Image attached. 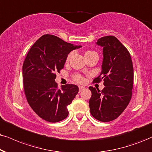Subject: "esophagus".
I'll return each mask as SVG.
<instances>
[{"label":"esophagus","mask_w":152,"mask_h":152,"mask_svg":"<svg viewBox=\"0 0 152 152\" xmlns=\"http://www.w3.org/2000/svg\"><path fill=\"white\" fill-rule=\"evenodd\" d=\"M78 88H79V91H80H80H82L83 90L85 89V87H84V86H78Z\"/></svg>","instance_id":"esophagus-1"}]
</instances>
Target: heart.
<instances>
[{"instance_id":"obj_1","label":"heart","mask_w":152,"mask_h":152,"mask_svg":"<svg viewBox=\"0 0 152 152\" xmlns=\"http://www.w3.org/2000/svg\"><path fill=\"white\" fill-rule=\"evenodd\" d=\"M90 53H93V52L88 51V52H86V53H85V55H87V54ZM70 57H71V54H69V55H68V57H67L66 60L69 61V59H70ZM74 79L76 80L77 82H79V83H82L83 81V78L81 76H80V75H76V76H75Z\"/></svg>"}]
</instances>
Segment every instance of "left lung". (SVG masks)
I'll use <instances>...</instances> for the list:
<instances>
[{
	"label": "left lung",
	"instance_id": "left-lung-1",
	"mask_svg": "<svg viewBox=\"0 0 152 152\" xmlns=\"http://www.w3.org/2000/svg\"><path fill=\"white\" fill-rule=\"evenodd\" d=\"M103 48L102 71L93 82L104 81L100 91L90 86L92 96L89 100L90 114L102 122L114 120L129 104L133 85V66L126 48L115 36H107L97 40Z\"/></svg>",
	"mask_w": 152,
	"mask_h": 152
}]
</instances>
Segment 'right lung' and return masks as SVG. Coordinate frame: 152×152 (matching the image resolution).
I'll list each match as a JSON object with an SVG mask.
<instances>
[{
  "label": "right lung",
  "mask_w": 152,
  "mask_h": 152,
  "mask_svg": "<svg viewBox=\"0 0 152 152\" xmlns=\"http://www.w3.org/2000/svg\"><path fill=\"white\" fill-rule=\"evenodd\" d=\"M50 34L42 36L27 53L23 64V84L30 107L41 118L56 123L68 116L67 106L78 87L66 84L57 88L56 73L64 68L69 53L81 48Z\"/></svg>",
  "instance_id": "add662e5"
}]
</instances>
